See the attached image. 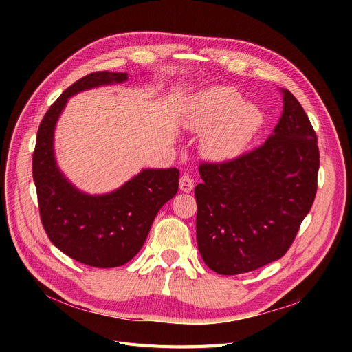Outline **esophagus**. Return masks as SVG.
I'll list each match as a JSON object with an SVG mask.
<instances>
[{"instance_id":"esophagus-1","label":"esophagus","mask_w":352,"mask_h":352,"mask_svg":"<svg viewBox=\"0 0 352 352\" xmlns=\"http://www.w3.org/2000/svg\"><path fill=\"white\" fill-rule=\"evenodd\" d=\"M179 188L184 192H191L194 190V181L190 175H182L179 178Z\"/></svg>"}]
</instances>
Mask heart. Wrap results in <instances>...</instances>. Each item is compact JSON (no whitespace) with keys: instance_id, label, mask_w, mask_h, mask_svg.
Wrapping results in <instances>:
<instances>
[{"instance_id":"1","label":"heart","mask_w":352,"mask_h":352,"mask_svg":"<svg viewBox=\"0 0 352 352\" xmlns=\"http://www.w3.org/2000/svg\"><path fill=\"white\" fill-rule=\"evenodd\" d=\"M264 124L260 107L241 101L232 87H215L197 96L187 126L204 133L201 150L210 160L228 162L241 157Z\"/></svg>"}]
</instances>
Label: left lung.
<instances>
[{
    "label": "left lung",
    "mask_w": 352,
    "mask_h": 352,
    "mask_svg": "<svg viewBox=\"0 0 352 352\" xmlns=\"http://www.w3.org/2000/svg\"><path fill=\"white\" fill-rule=\"evenodd\" d=\"M272 134L255 151L202 164L195 187L197 243L212 271L261 268L288 251L317 192L320 151L304 108L288 89Z\"/></svg>",
    "instance_id": "obj_1"
}]
</instances>
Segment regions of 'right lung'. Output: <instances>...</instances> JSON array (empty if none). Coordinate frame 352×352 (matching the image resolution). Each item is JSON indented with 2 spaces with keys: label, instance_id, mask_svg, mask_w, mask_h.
Returning <instances> with one entry per match:
<instances>
[{
  "label": "right lung",
  "instance_id": "right-lung-1",
  "mask_svg": "<svg viewBox=\"0 0 352 352\" xmlns=\"http://www.w3.org/2000/svg\"><path fill=\"white\" fill-rule=\"evenodd\" d=\"M126 72H92L68 87L44 116L32 157V177L44 230L72 260L97 268L124 265L142 248L161 207L178 191L177 168H142L105 194L78 190L55 158V126L78 92L128 81Z\"/></svg>",
  "mask_w": 352,
  "mask_h": 352
}]
</instances>
